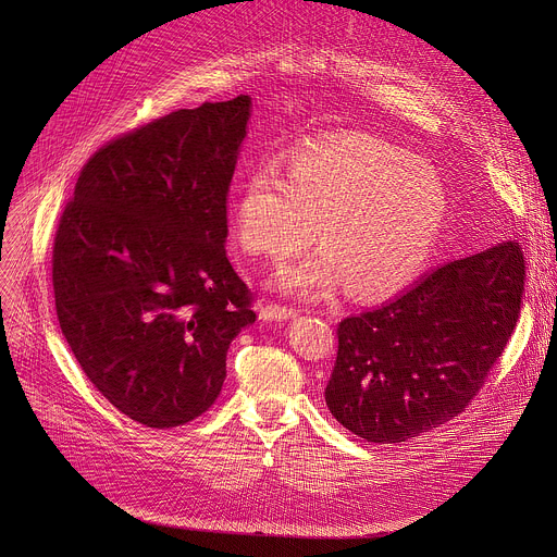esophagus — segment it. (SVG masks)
I'll list each match as a JSON object with an SVG mask.
<instances>
[{
	"label": "esophagus",
	"instance_id": "1",
	"mask_svg": "<svg viewBox=\"0 0 557 557\" xmlns=\"http://www.w3.org/2000/svg\"><path fill=\"white\" fill-rule=\"evenodd\" d=\"M297 310L290 306H282V304H267L260 308V320L264 322H284L295 317Z\"/></svg>",
	"mask_w": 557,
	"mask_h": 557
}]
</instances>
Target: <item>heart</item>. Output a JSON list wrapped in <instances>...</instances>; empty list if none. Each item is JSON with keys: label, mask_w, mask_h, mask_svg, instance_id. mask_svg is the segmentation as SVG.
I'll return each instance as SVG.
<instances>
[{"label": "heart", "mask_w": 557, "mask_h": 557, "mask_svg": "<svg viewBox=\"0 0 557 557\" xmlns=\"http://www.w3.org/2000/svg\"><path fill=\"white\" fill-rule=\"evenodd\" d=\"M447 218L441 176L372 136H342L290 151L284 172L258 165L237 189L233 233L247 256L282 262L314 237L324 247L280 271L277 286L322 297L348 282L361 297L410 284Z\"/></svg>", "instance_id": "1"}]
</instances>
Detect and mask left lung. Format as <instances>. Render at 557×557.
Segmentation results:
<instances>
[{
    "label": "left lung",
    "instance_id": "left-lung-1",
    "mask_svg": "<svg viewBox=\"0 0 557 557\" xmlns=\"http://www.w3.org/2000/svg\"><path fill=\"white\" fill-rule=\"evenodd\" d=\"M522 293L524 258L509 240L346 317L326 385L331 414L368 443H404L458 417L511 339Z\"/></svg>",
    "mask_w": 557,
    "mask_h": 557
}]
</instances>
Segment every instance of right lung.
I'll list each match as a JSON object with an SVG mask.
<instances>
[{"label": "right lung", "instance_id": "obj_1", "mask_svg": "<svg viewBox=\"0 0 557 557\" xmlns=\"http://www.w3.org/2000/svg\"><path fill=\"white\" fill-rule=\"evenodd\" d=\"M251 97L202 103L103 145L78 174L52 249L61 333L106 399L165 430L207 412L226 350L256 322L233 271L226 196Z\"/></svg>", "mask_w": 557, "mask_h": 557}]
</instances>
